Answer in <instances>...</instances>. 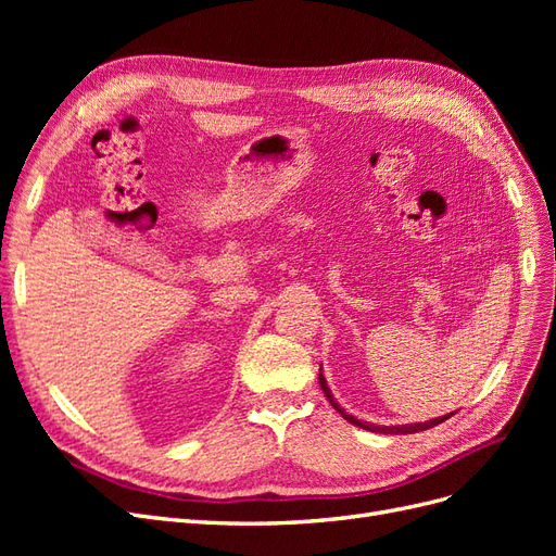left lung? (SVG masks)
I'll return each instance as SVG.
<instances>
[{"instance_id":"1","label":"left lung","mask_w":556,"mask_h":556,"mask_svg":"<svg viewBox=\"0 0 556 556\" xmlns=\"http://www.w3.org/2000/svg\"><path fill=\"white\" fill-rule=\"evenodd\" d=\"M319 387H323V392H325V396H327V401L331 403V406L341 413V417L343 419H348V422H352L355 427H362V429H366V431H376V433H417V431H427V429H431V427H435V425H441V422H445V419L450 417V415H443V417H435V419H429V422H417V425H403V427H376V425H368V422H359L357 417H352V415H348L339 403L333 401V396H331V392H329V387H327V380H325V376H323V368H319Z\"/></svg>"}]
</instances>
